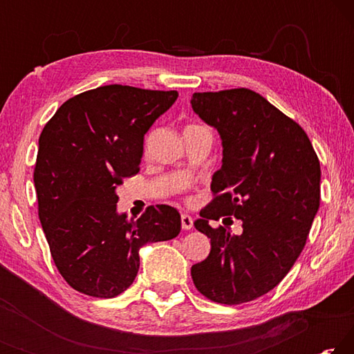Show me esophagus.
<instances>
[{"mask_svg": "<svg viewBox=\"0 0 354 354\" xmlns=\"http://www.w3.org/2000/svg\"><path fill=\"white\" fill-rule=\"evenodd\" d=\"M181 226H183V230H192V227H194V218L190 217L189 214H183L181 215Z\"/></svg>", "mask_w": 354, "mask_h": 354, "instance_id": "esophagus-1", "label": "esophagus"}]
</instances>
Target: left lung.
<instances>
[{
  "instance_id": "1",
  "label": "left lung",
  "mask_w": 354,
  "mask_h": 354,
  "mask_svg": "<svg viewBox=\"0 0 354 354\" xmlns=\"http://www.w3.org/2000/svg\"><path fill=\"white\" fill-rule=\"evenodd\" d=\"M192 107L217 128L223 164L214 173V198L195 227L211 253L192 266L201 295L241 304L266 295L298 259L320 206V162L299 124L250 88L196 92ZM243 220L236 236L211 219Z\"/></svg>"
}]
</instances>
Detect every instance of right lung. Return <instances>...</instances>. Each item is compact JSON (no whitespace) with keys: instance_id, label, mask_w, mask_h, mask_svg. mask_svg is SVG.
I'll return each mask as SVG.
<instances>
[{"instance_id":"obj_1","label":"right lung","mask_w":354,"mask_h":354,"mask_svg":"<svg viewBox=\"0 0 354 354\" xmlns=\"http://www.w3.org/2000/svg\"><path fill=\"white\" fill-rule=\"evenodd\" d=\"M176 98V91L111 84L65 101L41 131L34 167L39 218L53 261L75 290L120 295L134 283L143 245L181 231L175 207L148 206L128 220L117 214L115 194L139 173L143 137Z\"/></svg>"}]
</instances>
